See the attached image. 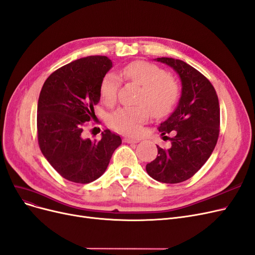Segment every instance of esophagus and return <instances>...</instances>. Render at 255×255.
I'll use <instances>...</instances> for the list:
<instances>
[{"label": "esophagus", "mask_w": 255, "mask_h": 255, "mask_svg": "<svg viewBox=\"0 0 255 255\" xmlns=\"http://www.w3.org/2000/svg\"><path fill=\"white\" fill-rule=\"evenodd\" d=\"M124 140H125V142H128V143L138 142V141H139V139H136V138H129V137H126Z\"/></svg>", "instance_id": "esophagus-1"}]
</instances>
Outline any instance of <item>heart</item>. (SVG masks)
I'll return each instance as SVG.
<instances>
[{"mask_svg":"<svg viewBox=\"0 0 255 255\" xmlns=\"http://www.w3.org/2000/svg\"><path fill=\"white\" fill-rule=\"evenodd\" d=\"M121 77L142 86L136 107H122L111 114L110 126L128 135H138L142 125L150 119L151 112L155 117H163L176 105L180 87L175 78L163 68L145 61H135L122 68ZM120 86V78L108 73L100 82L99 93L107 105L115 103Z\"/></svg>","mask_w":255,"mask_h":255,"instance_id":"1","label":"heart"}]
</instances>
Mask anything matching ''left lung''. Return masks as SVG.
<instances>
[{
    "mask_svg": "<svg viewBox=\"0 0 255 255\" xmlns=\"http://www.w3.org/2000/svg\"><path fill=\"white\" fill-rule=\"evenodd\" d=\"M171 66L181 80L177 108L158 129L171 145H157L158 155L145 170L152 178L164 183H178L191 178L211 156L219 135V102L208 79L181 60L157 58ZM173 134L169 138L164 135Z\"/></svg>",
    "mask_w": 255,
    "mask_h": 255,
    "instance_id": "1",
    "label": "left lung"
}]
</instances>
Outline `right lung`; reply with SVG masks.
I'll use <instances>...</instances> for the list:
<instances>
[{
	"label": "right lung",
	"mask_w": 255,
	"mask_h": 255,
	"mask_svg": "<svg viewBox=\"0 0 255 255\" xmlns=\"http://www.w3.org/2000/svg\"><path fill=\"white\" fill-rule=\"evenodd\" d=\"M112 66L105 56L81 58L57 69L42 86L37 115L40 150L69 181L90 183L98 179L121 144L120 136L110 129L95 141L82 133L95 116L100 82Z\"/></svg>",
	"instance_id": "obj_1"
}]
</instances>
